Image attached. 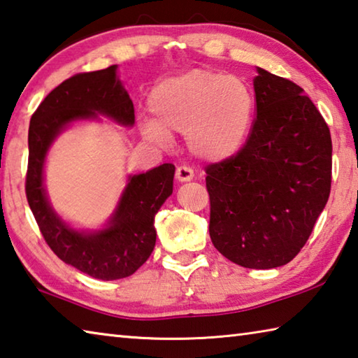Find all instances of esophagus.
I'll list each match as a JSON object with an SVG mask.
<instances>
[{"label":"esophagus","instance_id":"esophagus-1","mask_svg":"<svg viewBox=\"0 0 358 358\" xmlns=\"http://www.w3.org/2000/svg\"><path fill=\"white\" fill-rule=\"evenodd\" d=\"M176 179H178L179 182H190L193 179V169L189 166H179L176 169Z\"/></svg>","mask_w":358,"mask_h":358}]
</instances>
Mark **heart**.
I'll return each mask as SVG.
<instances>
[{"label":"heart","mask_w":358,"mask_h":358,"mask_svg":"<svg viewBox=\"0 0 358 358\" xmlns=\"http://www.w3.org/2000/svg\"><path fill=\"white\" fill-rule=\"evenodd\" d=\"M154 121H144V140L168 146L171 131L185 134V144L199 160L233 159L248 141L256 100L245 80L195 69L160 81L149 94Z\"/></svg>","instance_id":"heart-1"}]
</instances>
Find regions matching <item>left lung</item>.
<instances>
[{"mask_svg": "<svg viewBox=\"0 0 358 358\" xmlns=\"http://www.w3.org/2000/svg\"><path fill=\"white\" fill-rule=\"evenodd\" d=\"M256 117L233 159L206 168L209 234L247 268L285 266L308 241L330 195L329 125L303 90L258 67Z\"/></svg>", "mask_w": 358, "mask_h": 358, "instance_id": "obj_1", "label": "left lung"}]
</instances>
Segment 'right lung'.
<instances>
[{
	"mask_svg": "<svg viewBox=\"0 0 358 358\" xmlns=\"http://www.w3.org/2000/svg\"><path fill=\"white\" fill-rule=\"evenodd\" d=\"M117 66L77 73L48 94L31 116L28 131L27 198L43 239L66 264L97 280H119L135 273L155 247V214L173 193L171 163L129 176L106 227L78 231L56 214L43 185V166L52 143L75 121L106 116L135 124L134 103L117 78Z\"/></svg>",
	"mask_w": 358,
	"mask_h": 358,
	"instance_id": "add662e5",
	"label": "right lung"
}]
</instances>
